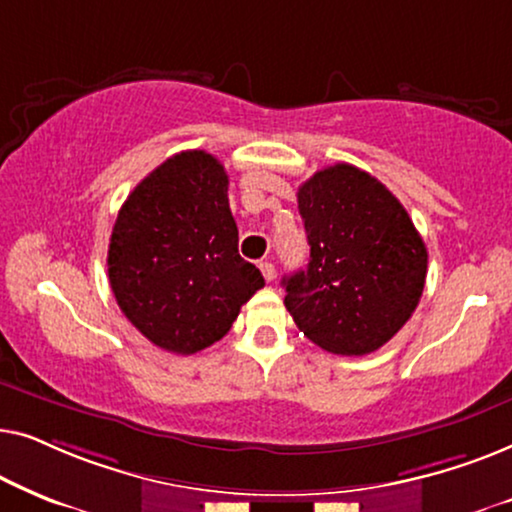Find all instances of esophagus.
<instances>
[{
  "mask_svg": "<svg viewBox=\"0 0 512 512\" xmlns=\"http://www.w3.org/2000/svg\"><path fill=\"white\" fill-rule=\"evenodd\" d=\"M258 268H261L265 282H272V279H275V265H272L270 261H261V265H258Z\"/></svg>",
  "mask_w": 512,
  "mask_h": 512,
  "instance_id": "esophagus-1",
  "label": "esophagus"
}]
</instances>
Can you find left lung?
<instances>
[{
    "label": "left lung",
    "instance_id": "1",
    "mask_svg": "<svg viewBox=\"0 0 512 512\" xmlns=\"http://www.w3.org/2000/svg\"><path fill=\"white\" fill-rule=\"evenodd\" d=\"M310 263L284 277V305L314 345L363 356L401 331L422 298L426 247L405 207L359 167H324L298 188Z\"/></svg>",
    "mask_w": 512,
    "mask_h": 512
}]
</instances>
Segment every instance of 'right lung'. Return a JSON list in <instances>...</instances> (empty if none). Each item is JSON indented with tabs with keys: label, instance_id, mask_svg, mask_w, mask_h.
Returning <instances> with one entry per match:
<instances>
[{
	"label": "right lung",
	"instance_id": "obj_1",
	"mask_svg": "<svg viewBox=\"0 0 512 512\" xmlns=\"http://www.w3.org/2000/svg\"><path fill=\"white\" fill-rule=\"evenodd\" d=\"M107 265L130 324L174 354L221 340L265 284L237 254L228 174L207 151H181L139 181L116 216Z\"/></svg>",
	"mask_w": 512,
	"mask_h": 512
}]
</instances>
